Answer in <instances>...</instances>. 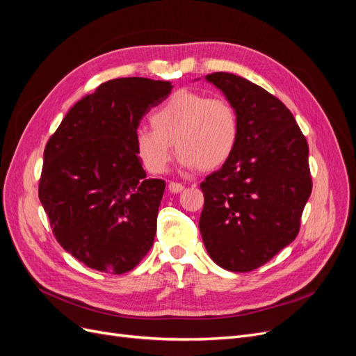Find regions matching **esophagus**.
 Here are the masks:
<instances>
[{
	"instance_id": "esophagus-1",
	"label": "esophagus",
	"mask_w": 356,
	"mask_h": 356,
	"mask_svg": "<svg viewBox=\"0 0 356 356\" xmlns=\"http://www.w3.org/2000/svg\"><path fill=\"white\" fill-rule=\"evenodd\" d=\"M186 187L181 184V182H169V190L172 193H181Z\"/></svg>"
}]
</instances>
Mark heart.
<instances>
[{
  "label": "heart",
  "mask_w": 356,
  "mask_h": 356,
  "mask_svg": "<svg viewBox=\"0 0 356 356\" xmlns=\"http://www.w3.org/2000/svg\"><path fill=\"white\" fill-rule=\"evenodd\" d=\"M152 129L135 134V149L153 174H163L172 159V144L184 168L209 172L227 161L239 139V113L232 101L178 90L149 115Z\"/></svg>",
  "instance_id": "obj_1"
}]
</instances>
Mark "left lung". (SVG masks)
Returning a JSON list of instances; mask_svg holds the SVG:
<instances>
[{"label":"left lung","instance_id":"1","mask_svg":"<svg viewBox=\"0 0 356 356\" xmlns=\"http://www.w3.org/2000/svg\"><path fill=\"white\" fill-rule=\"evenodd\" d=\"M239 113V139L222 168L204 178L199 229L220 267L251 272L293 242L312 193L309 147L276 96L230 72L208 74Z\"/></svg>","mask_w":356,"mask_h":356}]
</instances>
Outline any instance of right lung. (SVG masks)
<instances>
[{"mask_svg": "<svg viewBox=\"0 0 356 356\" xmlns=\"http://www.w3.org/2000/svg\"><path fill=\"white\" fill-rule=\"evenodd\" d=\"M169 81L114 79L75 104L44 149L38 196L60 246L95 270L122 275L153 246L163 179L135 149L139 122Z\"/></svg>", "mask_w": 356, "mask_h": 356, "instance_id": "right-lung-1", "label": "right lung"}]
</instances>
